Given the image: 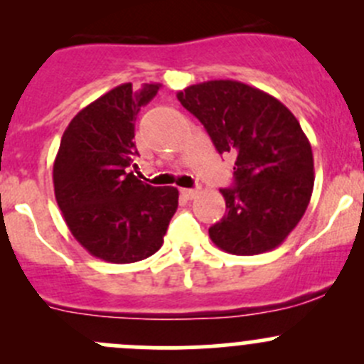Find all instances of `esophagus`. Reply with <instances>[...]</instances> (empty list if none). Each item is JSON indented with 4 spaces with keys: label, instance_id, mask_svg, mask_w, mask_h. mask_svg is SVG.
Listing matches in <instances>:
<instances>
[{
    "label": "esophagus",
    "instance_id": "obj_1",
    "mask_svg": "<svg viewBox=\"0 0 364 364\" xmlns=\"http://www.w3.org/2000/svg\"><path fill=\"white\" fill-rule=\"evenodd\" d=\"M181 196L185 197V199L192 200V199H196L197 196H199V190H197V188H183Z\"/></svg>",
    "mask_w": 364,
    "mask_h": 364
}]
</instances>
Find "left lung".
<instances>
[{
	"label": "left lung",
	"mask_w": 364,
	"mask_h": 364,
	"mask_svg": "<svg viewBox=\"0 0 364 364\" xmlns=\"http://www.w3.org/2000/svg\"><path fill=\"white\" fill-rule=\"evenodd\" d=\"M178 100L220 155L236 156L234 188L222 190L225 216L209 229L213 243L232 255L280 247L314 190V155L299 121L280 100L237 80L193 84Z\"/></svg>",
	"instance_id": "obj_1"
}]
</instances>
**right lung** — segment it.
<instances>
[{"instance_id": "obj_1", "label": "right lung", "mask_w": 364, "mask_h": 364, "mask_svg": "<svg viewBox=\"0 0 364 364\" xmlns=\"http://www.w3.org/2000/svg\"><path fill=\"white\" fill-rule=\"evenodd\" d=\"M159 90L127 82L91 102L70 121L54 160V193L70 232L105 262L130 264L159 252L178 209V188L135 176V119Z\"/></svg>"}]
</instances>
